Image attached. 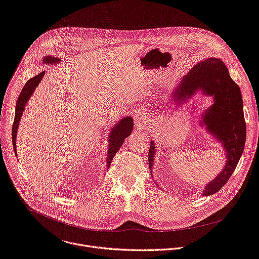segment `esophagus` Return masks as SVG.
Listing matches in <instances>:
<instances>
[{
	"mask_svg": "<svg viewBox=\"0 0 259 259\" xmlns=\"http://www.w3.org/2000/svg\"><path fill=\"white\" fill-rule=\"evenodd\" d=\"M134 121H135V125H137L138 128H143L145 126V122H146V115H145V113L139 112L137 114V116H135Z\"/></svg>",
	"mask_w": 259,
	"mask_h": 259,
	"instance_id": "1",
	"label": "esophagus"
}]
</instances>
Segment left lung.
<instances>
[{"mask_svg": "<svg viewBox=\"0 0 259 259\" xmlns=\"http://www.w3.org/2000/svg\"><path fill=\"white\" fill-rule=\"evenodd\" d=\"M197 92L213 98V104L201 113L199 124L222 145L226 153L225 167L201 192L202 196H209L219 192L233 174L243 152L247 130L240 89L222 60L210 58L197 63L172 90L169 102L176 108ZM150 144L148 159L152 173L156 145L152 140Z\"/></svg>", "mask_w": 259, "mask_h": 259, "instance_id": "obj_1", "label": "left lung"}]
</instances>
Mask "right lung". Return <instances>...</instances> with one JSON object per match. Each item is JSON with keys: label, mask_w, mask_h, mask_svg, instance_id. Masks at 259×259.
I'll return each instance as SVG.
<instances>
[{"label": "right lung", "mask_w": 259, "mask_h": 259, "mask_svg": "<svg viewBox=\"0 0 259 259\" xmlns=\"http://www.w3.org/2000/svg\"><path fill=\"white\" fill-rule=\"evenodd\" d=\"M60 62H61L60 58L51 57V56H46L42 60V63L46 65H53V64H58ZM44 75H45V71L40 72L37 75L28 79V81H27L25 86L23 87L20 93V97L17 101L15 121H13V126H12V145H13V150H15L16 155H17V133H18V128H19L22 114L25 110V106L27 105V103H28L31 95L33 94L34 90L36 89L37 85L40 83V80H42ZM132 130H133V118L131 116L120 118L116 122V125H114L111 128L110 133H109V137H108L109 144H108V150H107V164H106L107 169H109V167H110V164L114 155L119 150V148L122 145V143H124L125 139L128 138L131 134Z\"/></svg>", "instance_id": "right-lung-1"}]
</instances>
